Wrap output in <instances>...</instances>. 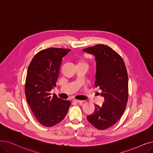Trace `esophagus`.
<instances>
[{
  "label": "esophagus",
  "instance_id": "obj_1",
  "mask_svg": "<svg viewBox=\"0 0 153 153\" xmlns=\"http://www.w3.org/2000/svg\"><path fill=\"white\" fill-rule=\"evenodd\" d=\"M73 102H76V103H82L83 101H80V100H77V99H74L72 100Z\"/></svg>",
  "mask_w": 153,
  "mask_h": 153
}]
</instances>
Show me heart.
<instances>
[{
	"label": "heart",
	"instance_id": "obj_1",
	"mask_svg": "<svg viewBox=\"0 0 153 153\" xmlns=\"http://www.w3.org/2000/svg\"><path fill=\"white\" fill-rule=\"evenodd\" d=\"M79 64H86V63H85V62H84V61H81L79 63Z\"/></svg>",
	"mask_w": 153,
	"mask_h": 153
}]
</instances>
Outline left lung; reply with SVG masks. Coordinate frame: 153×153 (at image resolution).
Returning a JSON list of instances; mask_svg holds the SVG:
<instances>
[{"label": "left lung", "instance_id": "obj_1", "mask_svg": "<svg viewBox=\"0 0 153 153\" xmlns=\"http://www.w3.org/2000/svg\"><path fill=\"white\" fill-rule=\"evenodd\" d=\"M93 54L96 61L95 86L104 97L101 107L87 116L88 121L98 129H106L115 124L123 115L128 99V76L124 61L109 46L97 44L82 49Z\"/></svg>", "mask_w": 153, "mask_h": 153}]
</instances>
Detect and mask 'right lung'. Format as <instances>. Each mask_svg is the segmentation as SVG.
<instances>
[{
    "mask_svg": "<svg viewBox=\"0 0 153 153\" xmlns=\"http://www.w3.org/2000/svg\"><path fill=\"white\" fill-rule=\"evenodd\" d=\"M71 49L48 48L33 57L27 72L25 94L27 101L40 124L51 127L62 121L71 105L70 101L51 96L57 81L62 58Z\"/></svg>",
    "mask_w": 153,
    "mask_h": 153,
    "instance_id": "add662e5",
    "label": "right lung"
}]
</instances>
